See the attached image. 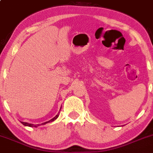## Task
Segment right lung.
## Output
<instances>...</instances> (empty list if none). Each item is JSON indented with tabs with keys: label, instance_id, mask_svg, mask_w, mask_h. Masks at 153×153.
<instances>
[{
	"label": "right lung",
	"instance_id": "add662e5",
	"mask_svg": "<svg viewBox=\"0 0 153 153\" xmlns=\"http://www.w3.org/2000/svg\"><path fill=\"white\" fill-rule=\"evenodd\" d=\"M60 109H61V108H60ZM59 111H60V110H59ZM59 112L57 113V115H56L55 117L53 118L52 119H51V120L48 121V122H44V123H42V124H29V123H27V122H21V123L23 124L24 126H28V127H39V126H40V125H43V124L48 123V122H53V121L56 120V119H57L58 116H59Z\"/></svg>",
	"mask_w": 153,
	"mask_h": 153
}]
</instances>
